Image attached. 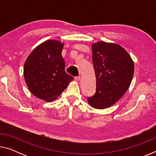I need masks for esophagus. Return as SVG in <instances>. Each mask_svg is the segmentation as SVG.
<instances>
[{"instance_id":"34e87169","label":"esophagus","mask_w":156,"mask_h":156,"mask_svg":"<svg viewBox=\"0 0 156 156\" xmlns=\"http://www.w3.org/2000/svg\"><path fill=\"white\" fill-rule=\"evenodd\" d=\"M80 78H81V77L80 76H76V77L74 78V79H75V80H76V81H79L80 80Z\"/></svg>"}]
</instances>
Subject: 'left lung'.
<instances>
[{
  "instance_id": "8db88e82",
  "label": "left lung",
  "mask_w": 156,
  "mask_h": 156,
  "mask_svg": "<svg viewBox=\"0 0 156 156\" xmlns=\"http://www.w3.org/2000/svg\"><path fill=\"white\" fill-rule=\"evenodd\" d=\"M96 91L87 98L91 107L108 108L118 101L130 86L134 63L127 51L115 43L97 42L91 45Z\"/></svg>"
}]
</instances>
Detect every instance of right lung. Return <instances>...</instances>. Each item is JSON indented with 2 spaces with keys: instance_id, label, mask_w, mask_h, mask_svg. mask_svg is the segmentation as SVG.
<instances>
[{
  "instance_id": "add662e5",
  "label": "right lung",
  "mask_w": 156,
  "mask_h": 156,
  "mask_svg": "<svg viewBox=\"0 0 156 156\" xmlns=\"http://www.w3.org/2000/svg\"><path fill=\"white\" fill-rule=\"evenodd\" d=\"M63 46L58 41H44L25 60L23 68L25 83L34 96L44 101L56 99L73 80L65 72Z\"/></svg>"
}]
</instances>
